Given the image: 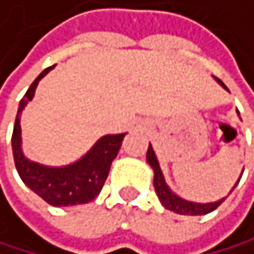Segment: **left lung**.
<instances>
[{"label": "left lung", "instance_id": "obj_1", "mask_svg": "<svg viewBox=\"0 0 254 254\" xmlns=\"http://www.w3.org/2000/svg\"><path fill=\"white\" fill-rule=\"evenodd\" d=\"M219 82L225 87V84L220 79H219ZM146 161H148V164L153 167V170H154V181H153L154 190H156V193H158V198L161 200V203L164 204V207H167V209H170L176 214H181V215H204V214H209L214 209H217V207L225 201V198H222L220 201H215V203L200 204V203H192V201H186V200L180 198V196H176L169 189V186L165 184L162 172L159 169V164H158V159H156V156H154L151 145L148 146V151H146Z\"/></svg>", "mask_w": 254, "mask_h": 254}]
</instances>
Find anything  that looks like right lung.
I'll list each match as a JSON object with an SVG mask.
<instances>
[{"label":"right lung","instance_id":"right-lung-1","mask_svg":"<svg viewBox=\"0 0 254 254\" xmlns=\"http://www.w3.org/2000/svg\"><path fill=\"white\" fill-rule=\"evenodd\" d=\"M53 67L45 68L35 78V81L31 84V87L20 101L12 134L15 167H17V172L23 183L51 206H73L89 203L101 192L104 181L109 175L111 164L115 159V156L119 154L125 134L104 135L95 143L93 148L84 158L71 165L61 167V169L43 167L24 158L21 151L20 114L34 96L39 81Z\"/></svg>","mask_w":254,"mask_h":254}]
</instances>
